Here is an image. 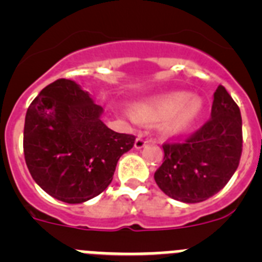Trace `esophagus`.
<instances>
[{
  "label": "esophagus",
  "mask_w": 262,
  "mask_h": 262,
  "mask_svg": "<svg viewBox=\"0 0 262 262\" xmlns=\"http://www.w3.org/2000/svg\"><path fill=\"white\" fill-rule=\"evenodd\" d=\"M145 144H147V140H145L144 136L139 135L138 138H136V140H135V148H136V149H140V148L144 147Z\"/></svg>",
  "instance_id": "esophagus-1"
}]
</instances>
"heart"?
I'll list each match as a JSON object with an SVG mask.
<instances>
[{
  "instance_id": "obj_1",
  "label": "heart",
  "mask_w": 262,
  "mask_h": 262,
  "mask_svg": "<svg viewBox=\"0 0 262 262\" xmlns=\"http://www.w3.org/2000/svg\"><path fill=\"white\" fill-rule=\"evenodd\" d=\"M202 103L186 92H172L152 97L136 106V115L144 120H160V129L166 135L186 131L200 117ZM131 118H134L131 115Z\"/></svg>"
}]
</instances>
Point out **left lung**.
I'll use <instances>...</instances> for the list:
<instances>
[{
    "mask_svg": "<svg viewBox=\"0 0 262 262\" xmlns=\"http://www.w3.org/2000/svg\"><path fill=\"white\" fill-rule=\"evenodd\" d=\"M164 161L155 181L168 196L185 203L209 200L221 191L239 166L243 151L239 106L219 85L210 118L184 142L164 143Z\"/></svg>",
    "mask_w": 262,
    "mask_h": 262,
    "instance_id": "1",
    "label": "left lung"
}]
</instances>
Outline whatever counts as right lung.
I'll list each match as a JSON object with an SVG mask.
<instances>
[{
	"mask_svg": "<svg viewBox=\"0 0 262 262\" xmlns=\"http://www.w3.org/2000/svg\"><path fill=\"white\" fill-rule=\"evenodd\" d=\"M103 108L75 81L60 78L29 106L23 152L34 181L66 203L99 195L113 181L118 160L135 136L115 133L102 120Z\"/></svg>",
	"mask_w": 262,
	"mask_h": 262,
	"instance_id": "obj_1",
	"label": "right lung"
}]
</instances>
